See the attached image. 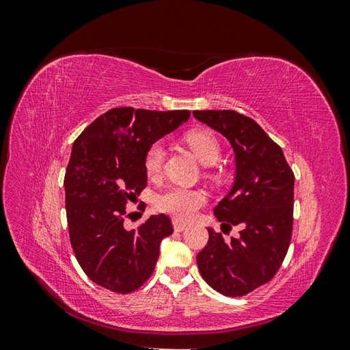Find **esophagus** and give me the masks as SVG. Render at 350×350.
<instances>
[{
    "label": "esophagus",
    "mask_w": 350,
    "mask_h": 350,
    "mask_svg": "<svg viewBox=\"0 0 350 350\" xmlns=\"http://www.w3.org/2000/svg\"><path fill=\"white\" fill-rule=\"evenodd\" d=\"M174 229H175L176 232H183V230L187 229V225L181 224V221H178V220H174Z\"/></svg>",
    "instance_id": "1"
}]
</instances>
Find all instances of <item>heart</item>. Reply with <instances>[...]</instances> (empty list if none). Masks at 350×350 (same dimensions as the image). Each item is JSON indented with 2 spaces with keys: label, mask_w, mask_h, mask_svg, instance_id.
<instances>
[{
  "label": "heart",
  "mask_w": 350,
  "mask_h": 350,
  "mask_svg": "<svg viewBox=\"0 0 350 350\" xmlns=\"http://www.w3.org/2000/svg\"><path fill=\"white\" fill-rule=\"evenodd\" d=\"M185 140L194 150L201 163L213 165L221 153V144L217 135L210 130L189 131ZM166 156V147L162 142L152 143L144 153V169L150 179L161 176ZM207 203V196L201 189H189L181 187L167 188L154 198L159 211L172 216L178 221L193 220L197 211Z\"/></svg>",
  "instance_id": "obj_1"
}]
</instances>
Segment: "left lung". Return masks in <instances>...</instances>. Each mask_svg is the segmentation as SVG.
<instances>
[{"label": "left lung", "instance_id": "left-lung-1", "mask_svg": "<svg viewBox=\"0 0 350 350\" xmlns=\"http://www.w3.org/2000/svg\"><path fill=\"white\" fill-rule=\"evenodd\" d=\"M193 115L234 147L235 184L215 207V215L224 233L240 228V237L230 241L208 228L197 266L215 291L243 296L269 283L288 254L295 175L282 147L250 116L235 111H194Z\"/></svg>", "mask_w": 350, "mask_h": 350}]
</instances>
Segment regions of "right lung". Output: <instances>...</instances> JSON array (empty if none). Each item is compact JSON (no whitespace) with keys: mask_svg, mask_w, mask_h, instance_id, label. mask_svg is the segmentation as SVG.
Returning <instances> with one entry per match:
<instances>
[{"mask_svg":"<svg viewBox=\"0 0 350 350\" xmlns=\"http://www.w3.org/2000/svg\"><path fill=\"white\" fill-rule=\"evenodd\" d=\"M189 111L113 108L72 144L64 176L70 242L86 276L115 293H130L152 276L163 238L174 232L166 215L126 230V203L147 184L144 153L184 124Z\"/></svg>","mask_w":350,"mask_h":350,"instance_id":"add662e5","label":"right lung"}]
</instances>
